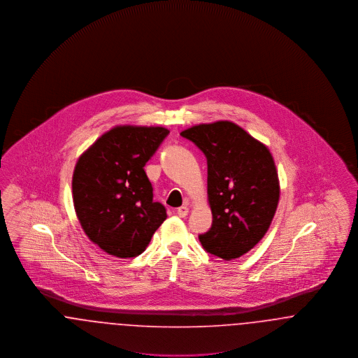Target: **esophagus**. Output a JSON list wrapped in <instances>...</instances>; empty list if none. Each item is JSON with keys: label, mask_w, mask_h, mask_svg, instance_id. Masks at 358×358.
Instances as JSON below:
<instances>
[{"label": "esophagus", "mask_w": 358, "mask_h": 358, "mask_svg": "<svg viewBox=\"0 0 358 358\" xmlns=\"http://www.w3.org/2000/svg\"><path fill=\"white\" fill-rule=\"evenodd\" d=\"M187 213H189V208H187V205L180 206V208L177 209V215H178L180 217H185V216H187Z\"/></svg>", "instance_id": "esophagus-1"}]
</instances>
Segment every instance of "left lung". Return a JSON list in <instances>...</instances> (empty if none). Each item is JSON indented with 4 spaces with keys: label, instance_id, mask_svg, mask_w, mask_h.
Here are the masks:
<instances>
[{
    "label": "left lung",
    "instance_id": "1",
    "mask_svg": "<svg viewBox=\"0 0 358 358\" xmlns=\"http://www.w3.org/2000/svg\"><path fill=\"white\" fill-rule=\"evenodd\" d=\"M206 158L212 227L199 238L224 260L247 254L266 235L279 201V181L270 150L238 124L220 120L187 129Z\"/></svg>",
    "mask_w": 358,
    "mask_h": 358
}]
</instances>
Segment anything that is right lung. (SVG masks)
I'll use <instances>...</instances> for the list:
<instances>
[{
	"label": "right lung",
	"instance_id": "add662e5",
	"mask_svg": "<svg viewBox=\"0 0 358 358\" xmlns=\"http://www.w3.org/2000/svg\"><path fill=\"white\" fill-rule=\"evenodd\" d=\"M168 134L164 127L118 126L78 159L75 210L85 235L108 255H141L166 219L143 168Z\"/></svg>",
	"mask_w": 358,
	"mask_h": 358
}]
</instances>
